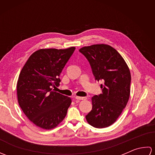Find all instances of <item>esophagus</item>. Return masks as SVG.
I'll return each mask as SVG.
<instances>
[{
    "label": "esophagus",
    "mask_w": 155,
    "mask_h": 155,
    "mask_svg": "<svg viewBox=\"0 0 155 155\" xmlns=\"http://www.w3.org/2000/svg\"><path fill=\"white\" fill-rule=\"evenodd\" d=\"M75 98L77 100H86L87 98L86 97H75Z\"/></svg>",
    "instance_id": "1"
}]
</instances>
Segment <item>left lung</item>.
<instances>
[{"instance_id": "obj_1", "label": "left lung", "mask_w": 155, "mask_h": 155, "mask_svg": "<svg viewBox=\"0 0 155 155\" xmlns=\"http://www.w3.org/2000/svg\"><path fill=\"white\" fill-rule=\"evenodd\" d=\"M102 93L92 97L93 108L86 116L91 126L98 128L108 127L119 117L130 97L131 76L130 70L121 55L109 45H94L81 48Z\"/></svg>"}]
</instances>
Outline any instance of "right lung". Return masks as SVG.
Masks as SVG:
<instances>
[{"mask_svg":"<svg viewBox=\"0 0 155 155\" xmlns=\"http://www.w3.org/2000/svg\"><path fill=\"white\" fill-rule=\"evenodd\" d=\"M74 50L73 47L40 49L31 55L22 68L16 87L18 102L36 126L52 129L67 115L71 98L54 88L59 86V76Z\"/></svg>","mask_w":155,"mask_h":155,"instance_id":"1","label":"right lung"}]
</instances>
